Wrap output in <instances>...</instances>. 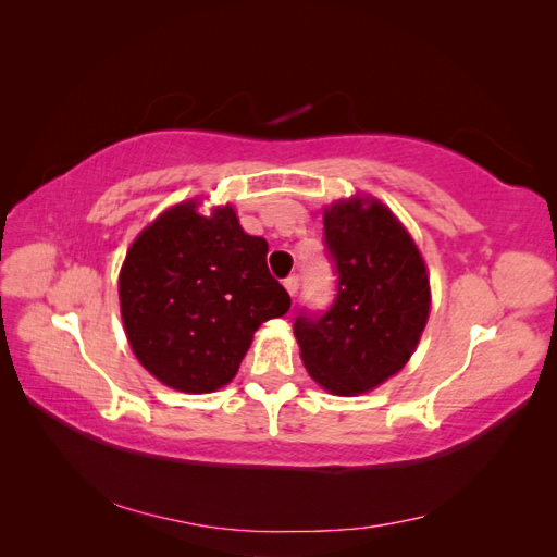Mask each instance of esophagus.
Listing matches in <instances>:
<instances>
[{
    "label": "esophagus",
    "instance_id": "34e87169",
    "mask_svg": "<svg viewBox=\"0 0 557 557\" xmlns=\"http://www.w3.org/2000/svg\"><path fill=\"white\" fill-rule=\"evenodd\" d=\"M283 285H285V290H288V293L295 297L297 290H299V276H297V274H290L288 278L283 281Z\"/></svg>",
    "mask_w": 557,
    "mask_h": 557
}]
</instances>
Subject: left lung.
<instances>
[{
    "label": "left lung",
    "instance_id": "left-lung-1",
    "mask_svg": "<svg viewBox=\"0 0 557 557\" xmlns=\"http://www.w3.org/2000/svg\"><path fill=\"white\" fill-rule=\"evenodd\" d=\"M336 297L299 309L295 336L307 372L334 395L374 391L409 362L430 315V278L411 234L379 199L325 209Z\"/></svg>",
    "mask_w": 557,
    "mask_h": 557
}]
</instances>
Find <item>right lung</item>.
Masks as SVG:
<instances>
[{"label": "right lung", "mask_w": 557, "mask_h": 557, "mask_svg": "<svg viewBox=\"0 0 557 557\" xmlns=\"http://www.w3.org/2000/svg\"><path fill=\"white\" fill-rule=\"evenodd\" d=\"M267 242L250 237L234 209L197 213L183 201L129 246L117 295L127 342L160 383L213 393L230 383L269 318L290 295L267 269Z\"/></svg>", "instance_id": "add662e5"}]
</instances>
